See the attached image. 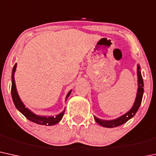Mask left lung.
<instances>
[{"instance_id":"left-lung-1","label":"left lung","mask_w":156,"mask_h":156,"mask_svg":"<svg viewBox=\"0 0 156 156\" xmlns=\"http://www.w3.org/2000/svg\"><path fill=\"white\" fill-rule=\"evenodd\" d=\"M141 68H140L139 65H138V67H137V75H138V92H137L136 98L135 101V103L133 104V107H132L130 110L128 112H126V114H124V115L121 116L119 119H116L115 120H112V121H105V120H101L98 119L96 117H94L95 121L99 124L100 125L104 126V127H108V128H112V127H115V126H120L121 124L126 123L128 120H129L133 116L136 115V113L138 111V109H139L140 105H141L142 98H143V94H144V81L143 78H142V75L141 73Z\"/></svg>"}]
</instances>
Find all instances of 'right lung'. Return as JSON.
Listing matches in <instances>:
<instances>
[{
	"label": "right lung",
	"mask_w": 156,
	"mask_h": 156,
	"mask_svg": "<svg viewBox=\"0 0 156 156\" xmlns=\"http://www.w3.org/2000/svg\"><path fill=\"white\" fill-rule=\"evenodd\" d=\"M17 64H15L14 67L12 69V88H11V93H12V98L13 102H14L15 107L21 112L23 115L27 118V119L30 120V121H32L34 123H36L38 124H42V125H54V124L58 123L61 119H62L63 116H64V111H63L62 112H61L59 115H56L55 117H53V116H49V117H47V116H38L32 113L30 110H29L28 109L26 108V107L23 105V104L22 103V101H20L19 96H18V94L17 92L16 87H15V69H16ZM71 91H69V93L67 94L66 97V100L67 99V98L69 96Z\"/></svg>",
	"instance_id": "1"
}]
</instances>
